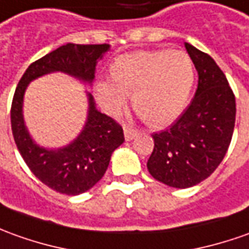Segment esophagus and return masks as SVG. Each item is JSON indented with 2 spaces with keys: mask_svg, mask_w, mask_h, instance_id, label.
Segmentation results:
<instances>
[{
  "mask_svg": "<svg viewBox=\"0 0 249 249\" xmlns=\"http://www.w3.org/2000/svg\"><path fill=\"white\" fill-rule=\"evenodd\" d=\"M136 135H138V131H135V129H131V128H128V126H125L124 128V136L125 140H133V139L136 138Z\"/></svg>",
  "mask_w": 249,
  "mask_h": 249,
  "instance_id": "34e87169",
  "label": "esophagus"
}]
</instances>
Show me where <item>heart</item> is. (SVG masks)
I'll list each match as a JSON object with an SVG mask.
<instances>
[{
    "mask_svg": "<svg viewBox=\"0 0 249 249\" xmlns=\"http://www.w3.org/2000/svg\"><path fill=\"white\" fill-rule=\"evenodd\" d=\"M110 80L98 79L95 94L105 110L116 114L131 95L133 110L153 126L172 123L188 103L195 69L178 50H139L111 62Z\"/></svg>",
    "mask_w": 249,
    "mask_h": 249,
    "instance_id": "b5f03b06",
    "label": "heart"
}]
</instances>
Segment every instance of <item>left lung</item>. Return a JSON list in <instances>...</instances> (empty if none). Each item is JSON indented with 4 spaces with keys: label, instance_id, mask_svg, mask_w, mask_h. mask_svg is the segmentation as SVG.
I'll list each match as a JSON object with an SVG mask.
<instances>
[{
    "label": "left lung",
    "instance_id": "1",
    "mask_svg": "<svg viewBox=\"0 0 249 249\" xmlns=\"http://www.w3.org/2000/svg\"><path fill=\"white\" fill-rule=\"evenodd\" d=\"M197 71L191 105L170 128L154 133L147 169L155 180L189 188L206 180L222 162L236 121V99L226 76L209 54L184 43Z\"/></svg>",
    "mask_w": 249,
    "mask_h": 249
}]
</instances>
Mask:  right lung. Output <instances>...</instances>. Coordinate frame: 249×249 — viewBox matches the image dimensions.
Here are the masks:
<instances>
[{"label": "right lung", "mask_w": 249, "mask_h": 249, "mask_svg": "<svg viewBox=\"0 0 249 249\" xmlns=\"http://www.w3.org/2000/svg\"><path fill=\"white\" fill-rule=\"evenodd\" d=\"M110 45L67 43L27 68L15 91L11 109L12 133L23 160L40 181L64 195H80L99 181L111 154L124 143L120 125L96 109L94 96L86 91L87 118L80 133L67 146L49 148L38 144L24 121V94L30 83L49 73H65L83 84L94 82L98 61Z\"/></svg>", "instance_id": "1"}]
</instances>
